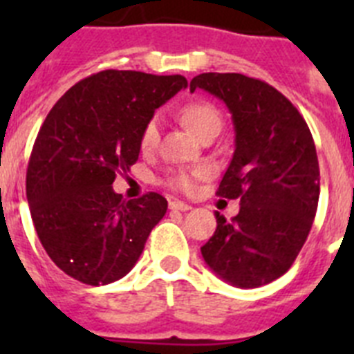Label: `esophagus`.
Segmentation results:
<instances>
[{"instance_id":"esophagus-1","label":"esophagus","mask_w":354,"mask_h":354,"mask_svg":"<svg viewBox=\"0 0 354 354\" xmlns=\"http://www.w3.org/2000/svg\"><path fill=\"white\" fill-rule=\"evenodd\" d=\"M170 209L171 211H189L192 209V205L189 204H184V202H180V200H170Z\"/></svg>"}]
</instances>
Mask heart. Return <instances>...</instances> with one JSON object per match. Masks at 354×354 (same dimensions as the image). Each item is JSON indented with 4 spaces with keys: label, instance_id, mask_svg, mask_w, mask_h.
<instances>
[{
    "label": "heart",
    "instance_id": "1",
    "mask_svg": "<svg viewBox=\"0 0 354 354\" xmlns=\"http://www.w3.org/2000/svg\"><path fill=\"white\" fill-rule=\"evenodd\" d=\"M180 118L186 126L192 127L200 138L204 134L211 133V131H218L220 133L221 124H223V118L221 113L218 111L214 104L207 101H193L187 102L183 109H180ZM159 134H161V122L159 117H150L145 122V126L142 127V133H140V149L143 152H149V150L156 149L159 143ZM204 171H175L167 179L168 186H171L174 189H179V192H192L195 187V179L200 177Z\"/></svg>",
    "mask_w": 354,
    "mask_h": 354
}]
</instances>
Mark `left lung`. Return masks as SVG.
<instances>
[{
    "label": "left lung",
    "mask_w": 354,
    "mask_h": 354,
    "mask_svg": "<svg viewBox=\"0 0 354 354\" xmlns=\"http://www.w3.org/2000/svg\"><path fill=\"white\" fill-rule=\"evenodd\" d=\"M221 99L232 113L236 150L216 195L241 198L202 246L205 264L225 282L253 289L289 271L305 245L319 202V161L305 118L286 95L255 77L205 72L189 90Z\"/></svg>",
    "instance_id": "8db88e82"
}]
</instances>
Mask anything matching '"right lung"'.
Masks as SVG:
<instances>
[{
  "instance_id": "right-lung-1",
  "label": "right lung",
  "mask_w": 354,
  "mask_h": 354,
  "mask_svg": "<svg viewBox=\"0 0 354 354\" xmlns=\"http://www.w3.org/2000/svg\"><path fill=\"white\" fill-rule=\"evenodd\" d=\"M186 86L179 74L109 68L68 88L44 120L28 162V204L44 250L77 282L126 277L167 212L159 193L124 200L111 186L138 161L145 122Z\"/></svg>"
}]
</instances>
